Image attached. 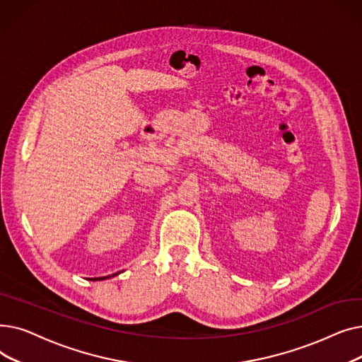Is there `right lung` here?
I'll return each mask as SVG.
<instances>
[{
	"label": "right lung",
	"mask_w": 362,
	"mask_h": 362,
	"mask_svg": "<svg viewBox=\"0 0 362 362\" xmlns=\"http://www.w3.org/2000/svg\"><path fill=\"white\" fill-rule=\"evenodd\" d=\"M117 274H120V272H119V273H116V274H111V276H104V277H92V279H89V280H92V281H97V280H105V279H111V277L117 276Z\"/></svg>",
	"instance_id": "right-lung-1"
}]
</instances>
